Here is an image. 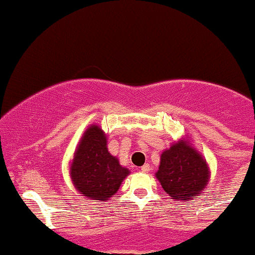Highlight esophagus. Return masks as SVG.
<instances>
[{"label":"esophagus","instance_id":"obj_1","mask_svg":"<svg viewBox=\"0 0 255 255\" xmlns=\"http://www.w3.org/2000/svg\"><path fill=\"white\" fill-rule=\"evenodd\" d=\"M150 170H151V166L148 165V163H145L143 166H141V171H142V172H148Z\"/></svg>","mask_w":255,"mask_h":255}]
</instances>
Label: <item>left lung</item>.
Returning <instances> with one entry per match:
<instances>
[{
  "mask_svg": "<svg viewBox=\"0 0 255 255\" xmlns=\"http://www.w3.org/2000/svg\"><path fill=\"white\" fill-rule=\"evenodd\" d=\"M155 176L171 200L187 202L206 191L211 171L202 153L185 136L163 150Z\"/></svg>",
  "mask_w": 255,
  "mask_h": 255,
  "instance_id": "8db88e82",
  "label": "left lung"
}]
</instances>
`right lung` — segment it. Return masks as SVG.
Returning a JSON list of instances; mask_svg holds the SVG:
<instances>
[{"instance_id": "add662e5", "label": "right lung", "mask_w": 255, "mask_h": 255, "mask_svg": "<svg viewBox=\"0 0 255 255\" xmlns=\"http://www.w3.org/2000/svg\"><path fill=\"white\" fill-rule=\"evenodd\" d=\"M107 145V133L99 125L92 124L78 142L69 165L74 188L94 202L109 201L130 175V170L120 165Z\"/></svg>"}]
</instances>
